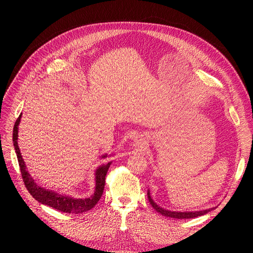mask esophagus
<instances>
[{
	"label": "esophagus",
	"mask_w": 253,
	"mask_h": 253,
	"mask_svg": "<svg viewBox=\"0 0 253 253\" xmlns=\"http://www.w3.org/2000/svg\"><path fill=\"white\" fill-rule=\"evenodd\" d=\"M145 144H147V141L142 137V135H136V137L133 140V147L135 149L141 150L142 148L145 147Z\"/></svg>",
	"instance_id": "34e87169"
}]
</instances>
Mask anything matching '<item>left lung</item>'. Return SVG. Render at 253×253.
Here are the masks:
<instances>
[{"instance_id":"8db88e82","label":"left lung","mask_w":253,"mask_h":253,"mask_svg":"<svg viewBox=\"0 0 253 253\" xmlns=\"http://www.w3.org/2000/svg\"><path fill=\"white\" fill-rule=\"evenodd\" d=\"M148 198H149V201H150L151 205L154 207V209H156L157 212H159V213H161L164 216L172 217V218H179V219H181V218H194V217H197V216L204 215V214L207 213V212L216 208V207H212V208L199 210V211H171V210L164 209L163 207L157 205V203L154 202V200L151 197L150 190L148 191Z\"/></svg>"}]
</instances>
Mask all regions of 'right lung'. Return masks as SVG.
<instances>
[{
  "instance_id": "right-lung-1",
  "label": "right lung",
  "mask_w": 253,
  "mask_h": 253,
  "mask_svg": "<svg viewBox=\"0 0 253 253\" xmlns=\"http://www.w3.org/2000/svg\"><path fill=\"white\" fill-rule=\"evenodd\" d=\"M21 115H19L18 119L16 120L14 128H13V145H14V149L16 152V156L18 159V163L21 171V175L22 179L24 181L25 188L28 189L30 194L36 199V200L40 203H42L44 205L50 206L54 209H57L59 211L65 212V213H83V212H86L90 209L94 207L97 202L99 201V199L102 196L103 189H104V183H105V175L106 172H108L112 162H109L106 164H101L99 165L96 170L94 171V180H95V188H94V193H93L90 197L88 198H74L69 195H61L58 194L54 191L47 190L41 185H39L35 179L31 176L29 173L28 169H26L25 162L23 161L19 147H18V126L20 123V119ZM111 156V155H110ZM109 155L104 154L100 158L105 159L108 158Z\"/></svg>"
}]
</instances>
